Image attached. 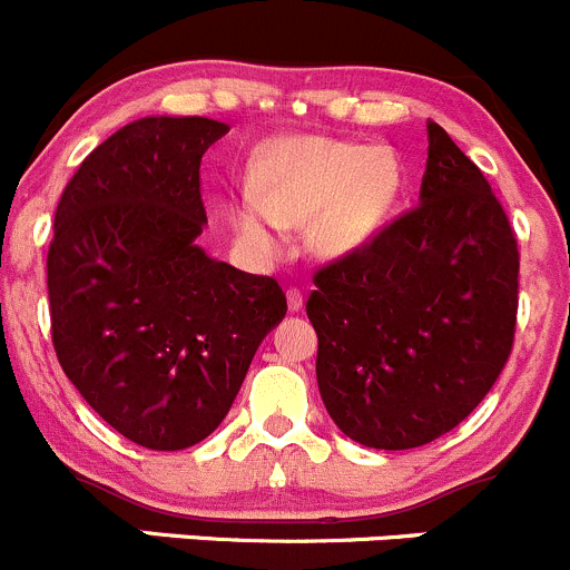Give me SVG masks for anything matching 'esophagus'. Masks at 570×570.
<instances>
[{
    "label": "esophagus",
    "instance_id": "34e87169",
    "mask_svg": "<svg viewBox=\"0 0 570 570\" xmlns=\"http://www.w3.org/2000/svg\"><path fill=\"white\" fill-rule=\"evenodd\" d=\"M286 306H289V312H301L303 308V292L297 286L286 289Z\"/></svg>",
    "mask_w": 570,
    "mask_h": 570
}]
</instances>
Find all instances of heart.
<instances>
[{
  "label": "heart",
  "instance_id": "obj_1",
  "mask_svg": "<svg viewBox=\"0 0 570 570\" xmlns=\"http://www.w3.org/2000/svg\"><path fill=\"white\" fill-rule=\"evenodd\" d=\"M400 195L394 157L370 146L306 137L275 148L258 170V193L234 200V226L258 256H278L286 232L308 223V245L325 258L358 250Z\"/></svg>",
  "mask_w": 570,
  "mask_h": 570
}]
</instances>
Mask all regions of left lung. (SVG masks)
<instances>
[{
    "label": "left lung",
    "instance_id": "1",
    "mask_svg": "<svg viewBox=\"0 0 570 570\" xmlns=\"http://www.w3.org/2000/svg\"><path fill=\"white\" fill-rule=\"evenodd\" d=\"M419 200L314 275L322 402L344 435L413 450L491 392L513 347L519 245L482 170L428 120Z\"/></svg>",
    "mask_w": 570,
    "mask_h": 570
}]
</instances>
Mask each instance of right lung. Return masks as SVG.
<instances>
[{"mask_svg":"<svg viewBox=\"0 0 570 570\" xmlns=\"http://www.w3.org/2000/svg\"><path fill=\"white\" fill-rule=\"evenodd\" d=\"M212 118H140L73 174L46 258L51 342L109 428L159 452L226 419L262 338L284 320L278 281L206 256L200 157Z\"/></svg>","mask_w":570,"mask_h":570,"instance_id":"1","label":"right lung"}]
</instances>
